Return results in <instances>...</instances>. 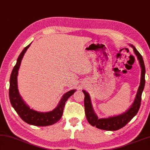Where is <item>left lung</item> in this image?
Wrapping results in <instances>:
<instances>
[{"label": "left lung", "instance_id": "8db88e82", "mask_svg": "<svg viewBox=\"0 0 150 150\" xmlns=\"http://www.w3.org/2000/svg\"><path fill=\"white\" fill-rule=\"evenodd\" d=\"M130 46L132 47L134 54L137 56L142 69L139 88L138 89L134 101L129 110L123 113L120 114V115L110 117L108 118L98 119L96 113H94L93 108H92L91 98H90L88 93L83 90V92L84 94V105L86 119L92 126L96 127L98 129L105 130H111V131L120 129L125 127L128 122L131 120L137 115L138 110H139L142 100V94L144 86H145L146 69L142 56H141L139 52L137 50V48L134 46L132 45H130Z\"/></svg>", "mask_w": 150, "mask_h": 150}]
</instances>
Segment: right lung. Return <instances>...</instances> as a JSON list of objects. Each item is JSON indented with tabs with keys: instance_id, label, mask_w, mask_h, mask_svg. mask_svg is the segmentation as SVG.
Here are the masks:
<instances>
[{
	"instance_id": "right-lung-1",
	"label": "right lung",
	"mask_w": 150,
	"mask_h": 150,
	"mask_svg": "<svg viewBox=\"0 0 150 150\" xmlns=\"http://www.w3.org/2000/svg\"><path fill=\"white\" fill-rule=\"evenodd\" d=\"M30 45L31 44L27 46L21 52L11 73L9 88L10 103L21 119L27 123L39 127L48 126L56 123L61 119L66 102L71 95L75 93L76 90H71L64 94L57 107L49 112H39L30 109L29 106L24 102L19 94L17 80L18 70L20 66L21 59Z\"/></svg>"
}]
</instances>
